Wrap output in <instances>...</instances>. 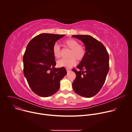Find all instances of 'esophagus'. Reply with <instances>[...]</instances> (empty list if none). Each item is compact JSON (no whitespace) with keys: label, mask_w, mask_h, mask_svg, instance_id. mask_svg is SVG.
<instances>
[{"label":"esophagus","mask_w":132,"mask_h":132,"mask_svg":"<svg viewBox=\"0 0 132 132\" xmlns=\"http://www.w3.org/2000/svg\"><path fill=\"white\" fill-rule=\"evenodd\" d=\"M66 70H67V72H69V71H70V70L69 69H67Z\"/></svg>","instance_id":"obj_1"}]
</instances>
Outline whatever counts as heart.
<instances>
[{
  "label": "heart",
  "instance_id": "heart-1",
  "mask_svg": "<svg viewBox=\"0 0 132 132\" xmlns=\"http://www.w3.org/2000/svg\"><path fill=\"white\" fill-rule=\"evenodd\" d=\"M64 45L70 50L68 53V59H61L57 61V65L60 67L70 68L77 63L78 61H82L86 55V49L84 45L78 44L76 40L73 39H68L64 42ZM53 54L54 57L59 59L61 57V50L60 46L55 44L53 47Z\"/></svg>",
  "mask_w": 132,
  "mask_h": 132
}]
</instances>
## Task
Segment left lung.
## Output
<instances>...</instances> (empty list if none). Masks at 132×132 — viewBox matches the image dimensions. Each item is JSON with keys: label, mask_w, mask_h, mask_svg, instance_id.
I'll return each mask as SVG.
<instances>
[{"label": "left lung", "mask_w": 132, "mask_h": 132, "mask_svg": "<svg viewBox=\"0 0 132 132\" xmlns=\"http://www.w3.org/2000/svg\"><path fill=\"white\" fill-rule=\"evenodd\" d=\"M72 37L84 44L86 55L77 66L72 69L76 75L72 82L73 91L78 95L91 98L102 87L109 70V56L102 43L88 35H75Z\"/></svg>", "instance_id": "1"}]
</instances>
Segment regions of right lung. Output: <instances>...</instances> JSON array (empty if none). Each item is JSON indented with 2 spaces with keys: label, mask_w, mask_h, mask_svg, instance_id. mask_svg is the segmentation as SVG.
<instances>
[{
  "label": "right lung",
  "mask_w": 132,
  "mask_h": 132,
  "mask_svg": "<svg viewBox=\"0 0 132 132\" xmlns=\"http://www.w3.org/2000/svg\"><path fill=\"white\" fill-rule=\"evenodd\" d=\"M41 33L35 36L27 46L23 57V73L34 93L42 97L51 96L57 92L60 81L67 74L64 67L56 68L53 47L64 36Z\"/></svg>",
  "instance_id": "right-lung-1"
}]
</instances>
